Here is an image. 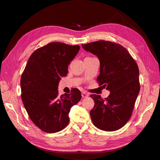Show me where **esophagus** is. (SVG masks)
<instances>
[{
    "instance_id": "34e87169",
    "label": "esophagus",
    "mask_w": 160,
    "mask_h": 160,
    "mask_svg": "<svg viewBox=\"0 0 160 160\" xmlns=\"http://www.w3.org/2000/svg\"><path fill=\"white\" fill-rule=\"evenodd\" d=\"M89 95V93H86V92H83V93H81V96H82V98H88V97Z\"/></svg>"
}]
</instances>
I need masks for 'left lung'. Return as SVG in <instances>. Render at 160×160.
I'll use <instances>...</instances> for the list:
<instances>
[{
  "mask_svg": "<svg viewBox=\"0 0 160 160\" xmlns=\"http://www.w3.org/2000/svg\"><path fill=\"white\" fill-rule=\"evenodd\" d=\"M82 47L99 58L100 74L97 81L110 91L105 99L99 95H90L95 102L90 111L92 122L106 132L118 130L129 120L139 94L138 66L118 43L101 40L82 44Z\"/></svg>",
  "mask_w": 160,
  "mask_h": 160,
  "instance_id": "1",
  "label": "left lung"
}]
</instances>
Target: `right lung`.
<instances>
[{"instance_id": "obj_1", "label": "right lung", "mask_w": 160, "mask_h": 160, "mask_svg": "<svg viewBox=\"0 0 160 160\" xmlns=\"http://www.w3.org/2000/svg\"><path fill=\"white\" fill-rule=\"evenodd\" d=\"M79 49L52 42L34 51L28 60L21 79V98L28 117L43 132L55 133L67 127L71 108L81 99L78 89L61 96L57 89Z\"/></svg>"}]
</instances>
